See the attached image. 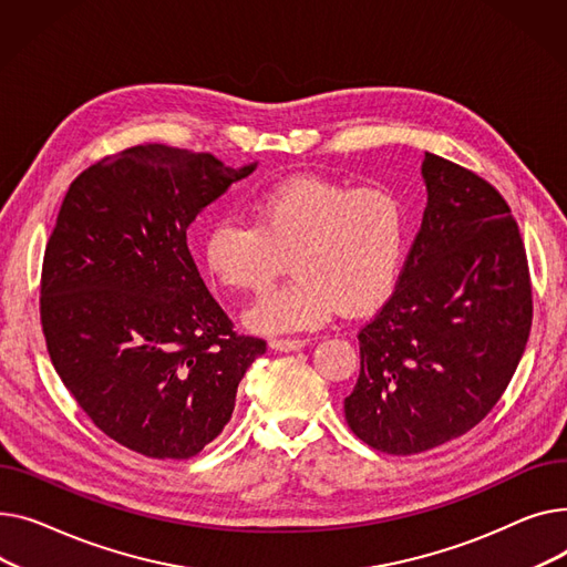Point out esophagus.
<instances>
[{
	"label": "esophagus",
	"instance_id": "obj_1",
	"mask_svg": "<svg viewBox=\"0 0 567 567\" xmlns=\"http://www.w3.org/2000/svg\"><path fill=\"white\" fill-rule=\"evenodd\" d=\"M307 346L305 339H272L270 348L277 352H290V350H302Z\"/></svg>",
	"mask_w": 567,
	"mask_h": 567
}]
</instances>
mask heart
<instances>
[{"mask_svg":"<svg viewBox=\"0 0 567 567\" xmlns=\"http://www.w3.org/2000/svg\"><path fill=\"white\" fill-rule=\"evenodd\" d=\"M247 224L217 219L204 240L208 272L226 288L260 292L281 272L286 286L254 302L245 322L260 334L316 329L341 309L380 307L401 275L408 251V210L384 187H357L299 174L260 189Z\"/></svg>","mask_w":567,"mask_h":567,"instance_id":"1","label":"heart"}]
</instances>
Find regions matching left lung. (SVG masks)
Segmentation results:
<instances>
[{"mask_svg": "<svg viewBox=\"0 0 567 567\" xmlns=\"http://www.w3.org/2000/svg\"><path fill=\"white\" fill-rule=\"evenodd\" d=\"M427 204L393 295L359 331L346 421L369 446L412 455L481 423L515 375L534 302L524 243L487 181L425 153Z\"/></svg>", "mask_w": 567, "mask_h": 567, "instance_id": "1", "label": "left lung"}]
</instances>
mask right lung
Instances as JSON below:
<instances>
[{
  "label": "right lung",
  "mask_w": 567,
  "mask_h": 567,
  "mask_svg": "<svg viewBox=\"0 0 567 567\" xmlns=\"http://www.w3.org/2000/svg\"><path fill=\"white\" fill-rule=\"evenodd\" d=\"M254 169L140 144L65 192L43 258V334L78 405L130 451L196 455L230 421L240 380L268 348L233 331L187 247L196 215Z\"/></svg>",
  "instance_id": "obj_1"
}]
</instances>
